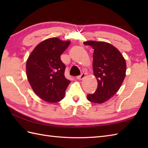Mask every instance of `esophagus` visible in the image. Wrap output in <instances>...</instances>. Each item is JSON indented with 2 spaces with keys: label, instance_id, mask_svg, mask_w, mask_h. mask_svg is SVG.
<instances>
[{
  "label": "esophagus",
  "instance_id": "1",
  "mask_svg": "<svg viewBox=\"0 0 148 148\" xmlns=\"http://www.w3.org/2000/svg\"><path fill=\"white\" fill-rule=\"evenodd\" d=\"M85 77V74L84 73H83V74H81L80 76H77V79H78V80H82L83 79H84V77Z\"/></svg>",
  "mask_w": 148,
  "mask_h": 148
}]
</instances>
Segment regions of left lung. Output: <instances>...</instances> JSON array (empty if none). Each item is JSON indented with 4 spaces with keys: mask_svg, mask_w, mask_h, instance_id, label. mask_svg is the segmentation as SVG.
I'll use <instances>...</instances> for the list:
<instances>
[{
    "mask_svg": "<svg viewBox=\"0 0 148 148\" xmlns=\"http://www.w3.org/2000/svg\"><path fill=\"white\" fill-rule=\"evenodd\" d=\"M84 45L93 48V74L98 82L94 93L87 95L89 101L102 103L118 92L126 74L125 60L119 50L111 44L89 40Z\"/></svg>",
    "mask_w": 148,
    "mask_h": 148,
    "instance_id": "1",
    "label": "left lung"
}]
</instances>
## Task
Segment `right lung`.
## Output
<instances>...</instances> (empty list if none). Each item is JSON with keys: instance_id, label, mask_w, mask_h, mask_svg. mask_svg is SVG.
Segmentation results:
<instances>
[{"instance_id": "right-lung-1", "label": "right lung", "mask_w": 148, "mask_h": 148, "mask_svg": "<svg viewBox=\"0 0 148 148\" xmlns=\"http://www.w3.org/2000/svg\"><path fill=\"white\" fill-rule=\"evenodd\" d=\"M53 37L39 43L27 60V76L34 92L46 102L56 103L64 98L71 81L64 75L60 55L70 45Z\"/></svg>"}]
</instances>
